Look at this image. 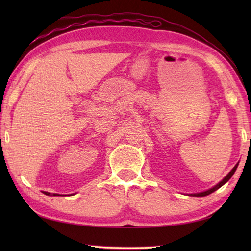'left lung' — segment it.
Here are the masks:
<instances>
[{
    "instance_id": "8db88e82",
    "label": "left lung",
    "mask_w": 251,
    "mask_h": 251,
    "mask_svg": "<svg viewBox=\"0 0 251 251\" xmlns=\"http://www.w3.org/2000/svg\"><path fill=\"white\" fill-rule=\"evenodd\" d=\"M237 166H238V164H236L235 166H234V168L231 170L230 173H228L225 178H223L219 183H218L217 185H215L214 188H211V189H209V190H207V191H204V192H201V193H195V194H191L192 196H199V197H201V196H206V195H209V194H211L212 192H215V191H217L218 189L219 188H221V186L225 184V183H226L228 180L231 179V177L232 176L234 175V173H235V170H236V168H237Z\"/></svg>"
}]
</instances>
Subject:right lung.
Instances as JSON below:
<instances>
[{
  "instance_id": "obj_1",
  "label": "right lung",
  "mask_w": 251,
  "mask_h": 251,
  "mask_svg": "<svg viewBox=\"0 0 251 251\" xmlns=\"http://www.w3.org/2000/svg\"><path fill=\"white\" fill-rule=\"evenodd\" d=\"M43 193L46 194V195H49V196H51V195L52 196H59V194H56V193H52L51 194V193H50V192H43Z\"/></svg>"
}]
</instances>
